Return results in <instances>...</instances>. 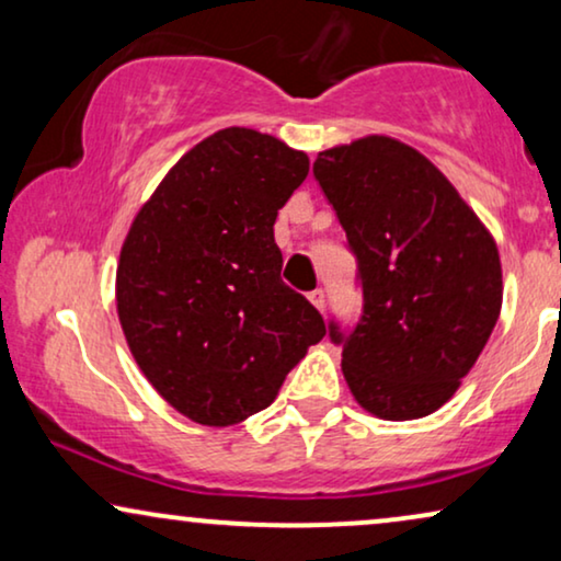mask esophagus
Masks as SVG:
<instances>
[{"mask_svg":"<svg viewBox=\"0 0 561 561\" xmlns=\"http://www.w3.org/2000/svg\"><path fill=\"white\" fill-rule=\"evenodd\" d=\"M309 301L317 306L319 311H324L327 309V294H324V288H317V290H311L309 294Z\"/></svg>","mask_w":561,"mask_h":561,"instance_id":"esophagus-1","label":"esophagus"}]
</instances>
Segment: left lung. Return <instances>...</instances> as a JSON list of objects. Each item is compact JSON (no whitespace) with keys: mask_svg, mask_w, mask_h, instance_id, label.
Segmentation results:
<instances>
[{"mask_svg":"<svg viewBox=\"0 0 561 561\" xmlns=\"http://www.w3.org/2000/svg\"><path fill=\"white\" fill-rule=\"evenodd\" d=\"M313 175L363 288L355 327L329 321L344 380L375 416H428L455 396L501 313L493 237L439 168L393 137L319 152Z\"/></svg>","mask_w":561,"mask_h":561,"instance_id":"8db88e82","label":"left lung"}]
</instances>
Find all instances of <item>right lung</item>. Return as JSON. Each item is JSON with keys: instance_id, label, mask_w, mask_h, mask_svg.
<instances>
[{"instance_id": "obj_1", "label": "right lung", "mask_w": 561, "mask_h": 561, "mask_svg": "<svg viewBox=\"0 0 561 561\" xmlns=\"http://www.w3.org/2000/svg\"><path fill=\"white\" fill-rule=\"evenodd\" d=\"M309 175L306 152L248 127L206 137L137 211L117 313L152 388L196 424L267 409L324 319L280 280L273 225Z\"/></svg>"}]
</instances>
